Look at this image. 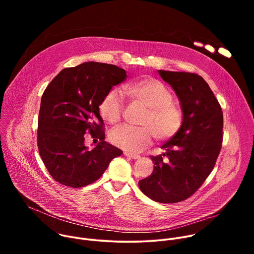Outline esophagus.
<instances>
[{"mask_svg":"<svg viewBox=\"0 0 254 254\" xmlns=\"http://www.w3.org/2000/svg\"><path fill=\"white\" fill-rule=\"evenodd\" d=\"M124 155H125V156H127V157H128V158H130V159H133V160H136V159H138V158H139V156H138V155H136V154H132V153H129V152H125V153H124Z\"/></svg>","mask_w":254,"mask_h":254,"instance_id":"1","label":"esophagus"}]
</instances>
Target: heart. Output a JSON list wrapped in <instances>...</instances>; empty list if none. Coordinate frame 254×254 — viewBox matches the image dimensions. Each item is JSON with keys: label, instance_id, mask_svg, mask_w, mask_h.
Instances as JSON below:
<instances>
[{"label": "heart", "instance_id": "1", "mask_svg": "<svg viewBox=\"0 0 254 254\" xmlns=\"http://www.w3.org/2000/svg\"><path fill=\"white\" fill-rule=\"evenodd\" d=\"M125 92L148 107L141 125L135 127L123 125L114 128L108 135L110 141L127 152L138 153L150 146L154 134L159 139H169L180 129L183 122L181 107L173 101L169 88L160 80L146 77L127 82ZM124 94L119 88H113L99 104L101 118L110 124L118 123L123 115Z\"/></svg>", "mask_w": 254, "mask_h": 254}]
</instances>
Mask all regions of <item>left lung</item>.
I'll list each match as a JSON object with an SVG mask.
<instances>
[{"instance_id": "left-lung-1", "label": "left lung", "mask_w": 254, "mask_h": 254, "mask_svg": "<svg viewBox=\"0 0 254 254\" xmlns=\"http://www.w3.org/2000/svg\"><path fill=\"white\" fill-rule=\"evenodd\" d=\"M158 71L178 96L183 122L179 131L162 146L166 152L151 157L154 171L138 186L156 202L177 203L192 196L212 172L221 150L223 113L200 75Z\"/></svg>"}]
</instances>
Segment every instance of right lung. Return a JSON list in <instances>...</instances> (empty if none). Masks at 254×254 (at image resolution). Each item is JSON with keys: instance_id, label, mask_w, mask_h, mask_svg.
Wrapping results in <instances>:
<instances>
[{"instance_id": "add662e5", "label": "right lung", "mask_w": 254, "mask_h": 254, "mask_svg": "<svg viewBox=\"0 0 254 254\" xmlns=\"http://www.w3.org/2000/svg\"><path fill=\"white\" fill-rule=\"evenodd\" d=\"M127 78L117 65L85 62L64 68L46 87L38 118L40 157L56 182L80 188L101 177L123 151L104 140L99 104L104 95ZM89 132L100 142L93 149L84 143Z\"/></svg>"}]
</instances>
